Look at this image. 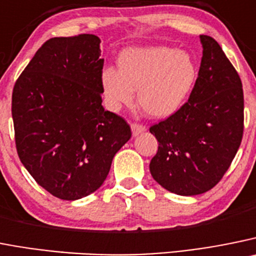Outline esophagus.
Returning <instances> with one entry per match:
<instances>
[{"mask_svg":"<svg viewBox=\"0 0 256 256\" xmlns=\"http://www.w3.org/2000/svg\"><path fill=\"white\" fill-rule=\"evenodd\" d=\"M130 130H132V134H133V137H137V136H140V133L146 132V126H140V124L133 123L132 126H130Z\"/></svg>","mask_w":256,"mask_h":256,"instance_id":"esophagus-1","label":"esophagus"}]
</instances>
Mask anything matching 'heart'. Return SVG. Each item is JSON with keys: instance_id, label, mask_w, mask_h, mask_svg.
Returning <instances> with one entry per match:
<instances>
[{"instance_id": "heart-1", "label": "heart", "mask_w": 256, "mask_h": 256, "mask_svg": "<svg viewBox=\"0 0 256 256\" xmlns=\"http://www.w3.org/2000/svg\"><path fill=\"white\" fill-rule=\"evenodd\" d=\"M118 71L102 70V92L112 109L137 100L151 118L162 119L179 112L196 86V60L182 49L150 46H130L119 53Z\"/></svg>"}]
</instances>
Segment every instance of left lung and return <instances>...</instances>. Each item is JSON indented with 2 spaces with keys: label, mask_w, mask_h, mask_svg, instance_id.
<instances>
[{
  "label": "left lung",
  "mask_w": 256,
  "mask_h": 256,
  "mask_svg": "<svg viewBox=\"0 0 256 256\" xmlns=\"http://www.w3.org/2000/svg\"><path fill=\"white\" fill-rule=\"evenodd\" d=\"M202 60L186 104L150 128L158 142L150 162L154 180L178 196L210 190L231 165L244 132L240 76L220 44L199 35Z\"/></svg>",
  "instance_id": "8db88e82"
}]
</instances>
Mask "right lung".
<instances>
[{"label": "right lung", "instance_id": "right-lung-1", "mask_svg": "<svg viewBox=\"0 0 256 256\" xmlns=\"http://www.w3.org/2000/svg\"><path fill=\"white\" fill-rule=\"evenodd\" d=\"M100 43L94 34L52 38L14 86L18 157L38 184L63 200L98 190L132 136L126 122L102 105Z\"/></svg>", "mask_w": 256, "mask_h": 256}]
</instances>
